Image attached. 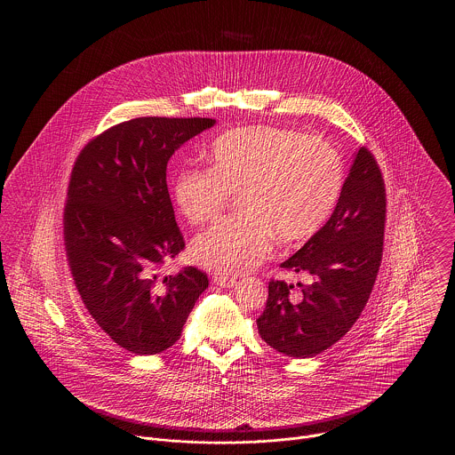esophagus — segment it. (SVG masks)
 Returning a JSON list of instances; mask_svg holds the SVG:
<instances>
[{"mask_svg":"<svg viewBox=\"0 0 455 455\" xmlns=\"http://www.w3.org/2000/svg\"><path fill=\"white\" fill-rule=\"evenodd\" d=\"M215 283L221 288H234L238 282L237 278H234V276H217Z\"/></svg>","mask_w":455,"mask_h":455,"instance_id":"esophagus-1","label":"esophagus"}]
</instances>
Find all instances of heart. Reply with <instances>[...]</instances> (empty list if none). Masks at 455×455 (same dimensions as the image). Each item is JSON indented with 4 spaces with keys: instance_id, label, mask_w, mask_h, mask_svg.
<instances>
[{
    "instance_id": "1",
    "label": "heart",
    "mask_w": 455,
    "mask_h": 455,
    "mask_svg": "<svg viewBox=\"0 0 455 455\" xmlns=\"http://www.w3.org/2000/svg\"><path fill=\"white\" fill-rule=\"evenodd\" d=\"M212 167H184L173 179L179 212L201 225L220 215L232 193L242 213L223 218L193 240V259L225 276L259 266L275 235H314L345 186L343 156L329 141L275 126H245L218 136Z\"/></svg>"
}]
</instances>
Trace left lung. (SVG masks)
I'll return each mask as SVG.
<instances>
[{
	"label": "left lung",
	"instance_id": "left-lung-1",
	"mask_svg": "<svg viewBox=\"0 0 455 455\" xmlns=\"http://www.w3.org/2000/svg\"><path fill=\"white\" fill-rule=\"evenodd\" d=\"M386 184L375 156L362 147L324 227L282 267L310 283L271 280L258 319L260 338L293 358H310L338 343L367 305L382 262Z\"/></svg>",
	"mask_w": 455,
	"mask_h": 455
}]
</instances>
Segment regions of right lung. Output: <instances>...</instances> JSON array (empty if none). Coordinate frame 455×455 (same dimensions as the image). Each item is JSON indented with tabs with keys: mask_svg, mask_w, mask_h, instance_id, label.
Returning <instances> with one entry per match:
<instances>
[{
	"mask_svg": "<svg viewBox=\"0 0 455 455\" xmlns=\"http://www.w3.org/2000/svg\"><path fill=\"white\" fill-rule=\"evenodd\" d=\"M217 121L136 117L92 138L75 160L63 234L71 276L93 321L119 347L156 355L180 338L206 273L162 275L186 242L173 217L167 164Z\"/></svg>",
	"mask_w": 455,
	"mask_h": 455,
	"instance_id": "right-lung-1",
	"label": "right lung"
}]
</instances>
